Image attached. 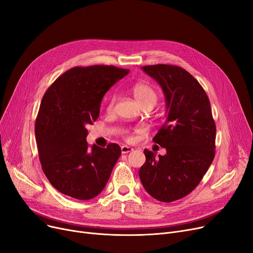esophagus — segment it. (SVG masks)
<instances>
[{"label": "esophagus", "mask_w": 253, "mask_h": 253, "mask_svg": "<svg viewBox=\"0 0 253 253\" xmlns=\"http://www.w3.org/2000/svg\"><path fill=\"white\" fill-rule=\"evenodd\" d=\"M132 150H133L132 148L128 147V146H122V147H121V151H122V154H127V153L131 152Z\"/></svg>", "instance_id": "34e87169"}]
</instances>
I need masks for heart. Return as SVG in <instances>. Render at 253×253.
<instances>
[{
    "label": "heart",
    "mask_w": 253,
    "mask_h": 253,
    "mask_svg": "<svg viewBox=\"0 0 253 253\" xmlns=\"http://www.w3.org/2000/svg\"><path fill=\"white\" fill-rule=\"evenodd\" d=\"M131 92H132L133 97L135 98V100L141 105H152L154 106L157 101V92L156 90L154 89V87L146 83V82H138L136 84H134L131 87ZM116 101V97L113 96L109 98L108 100V104H107V109L108 111H111L113 108L114 104ZM125 138L127 140H131L132 139V135L130 134L129 131H125L124 132Z\"/></svg>",
    "instance_id": "obj_1"
}]
</instances>
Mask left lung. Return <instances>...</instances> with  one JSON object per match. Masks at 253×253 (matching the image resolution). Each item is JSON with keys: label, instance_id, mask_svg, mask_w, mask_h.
Segmentation results:
<instances>
[{"label": "left lung", "instance_id": "left-lung-1", "mask_svg": "<svg viewBox=\"0 0 253 253\" xmlns=\"http://www.w3.org/2000/svg\"><path fill=\"white\" fill-rule=\"evenodd\" d=\"M144 70L161 85L168 117L153 141L167 149L155 156L145 149L139 179L154 199L170 203L188 195L202 181L215 156L216 125L201 84L182 67L148 65Z\"/></svg>", "mask_w": 253, "mask_h": 253}]
</instances>
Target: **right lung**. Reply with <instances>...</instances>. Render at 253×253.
<instances>
[{"label":"right lung","mask_w":253,"mask_h":253,"mask_svg":"<svg viewBox=\"0 0 253 253\" xmlns=\"http://www.w3.org/2000/svg\"><path fill=\"white\" fill-rule=\"evenodd\" d=\"M128 72L113 65L78 66L59 76L43 96L35 123L39 160L61 193L86 201L105 187L121 148H90L86 126L99 117L105 93Z\"/></svg>","instance_id":"obj_1"}]
</instances>
